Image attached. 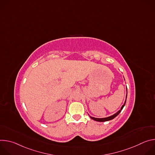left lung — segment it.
Returning <instances> with one entry per match:
<instances>
[{"label":"left lung","mask_w":155,"mask_h":155,"mask_svg":"<svg viewBox=\"0 0 155 155\" xmlns=\"http://www.w3.org/2000/svg\"><path fill=\"white\" fill-rule=\"evenodd\" d=\"M126 91H127V87H126ZM127 94H126V100H125V102H124V104L122 105L121 109L119 110V111H118L117 113H115V114H114L112 116H110V117H106V118H94V117H92L91 116H90V117L93 119V120L94 121H99V122H104V121H109V120H113L114 118H115L118 115V114L121 112V111L122 110V109L123 108L124 106L125 105V104H126V98H127Z\"/></svg>","instance_id":"left-lung-1"}]
</instances>
